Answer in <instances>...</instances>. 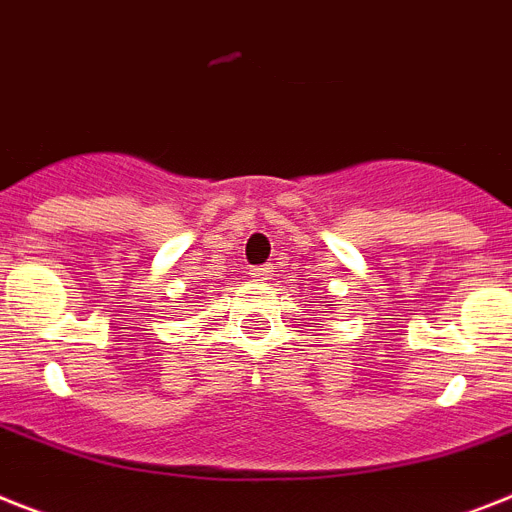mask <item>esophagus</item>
<instances>
[{
  "label": "esophagus",
  "instance_id": "esophagus-1",
  "mask_svg": "<svg viewBox=\"0 0 512 512\" xmlns=\"http://www.w3.org/2000/svg\"><path fill=\"white\" fill-rule=\"evenodd\" d=\"M248 274H251L256 282H266V280H272V266H253Z\"/></svg>",
  "mask_w": 512,
  "mask_h": 512
}]
</instances>
